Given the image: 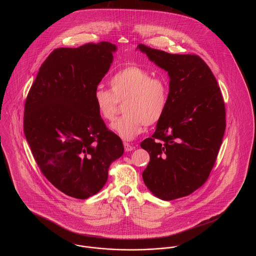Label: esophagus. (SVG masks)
Wrapping results in <instances>:
<instances>
[{
  "instance_id": "1",
  "label": "esophagus",
  "mask_w": 256,
  "mask_h": 256,
  "mask_svg": "<svg viewBox=\"0 0 256 256\" xmlns=\"http://www.w3.org/2000/svg\"><path fill=\"white\" fill-rule=\"evenodd\" d=\"M124 150H126V152H130V150H132L134 148V146H132L130 144L126 143V142L124 143Z\"/></svg>"
}]
</instances>
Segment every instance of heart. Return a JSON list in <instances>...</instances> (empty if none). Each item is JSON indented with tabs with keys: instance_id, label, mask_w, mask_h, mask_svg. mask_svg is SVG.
I'll use <instances>...</instances> for the list:
<instances>
[{
	"instance_id": "1",
	"label": "heart",
	"mask_w": 256,
	"mask_h": 256,
	"mask_svg": "<svg viewBox=\"0 0 256 256\" xmlns=\"http://www.w3.org/2000/svg\"><path fill=\"white\" fill-rule=\"evenodd\" d=\"M111 90L102 86L94 92L98 116L108 122L114 120L120 102H124V116L111 124L124 140H132L148 126L158 124L164 117L170 100L166 78L154 76L139 66H126L110 78Z\"/></svg>"
}]
</instances>
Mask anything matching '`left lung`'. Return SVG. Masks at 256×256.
Returning <instances> with one entry per match:
<instances>
[{"mask_svg":"<svg viewBox=\"0 0 256 256\" xmlns=\"http://www.w3.org/2000/svg\"><path fill=\"white\" fill-rule=\"evenodd\" d=\"M138 48L170 76L166 113L141 146L150 156L142 174L146 187L172 200L206 182L226 130V106L216 78L198 56L172 54L144 44Z\"/></svg>","mask_w":256,"mask_h":256,"instance_id":"left-lung-1","label":"left lung"}]
</instances>
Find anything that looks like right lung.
<instances>
[{"label":"right lung","mask_w":256,"mask_h":256,"mask_svg":"<svg viewBox=\"0 0 256 256\" xmlns=\"http://www.w3.org/2000/svg\"><path fill=\"white\" fill-rule=\"evenodd\" d=\"M115 50L104 41L54 50L24 102V136L39 169L76 198L98 193L110 163L124 154L121 138L106 126L94 102Z\"/></svg>","instance_id":"add662e5"}]
</instances>
